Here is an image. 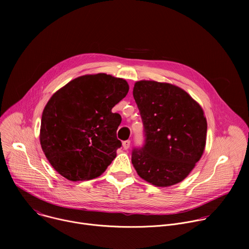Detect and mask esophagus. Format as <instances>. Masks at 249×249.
<instances>
[{"mask_svg":"<svg viewBox=\"0 0 249 249\" xmlns=\"http://www.w3.org/2000/svg\"><path fill=\"white\" fill-rule=\"evenodd\" d=\"M130 145H131V141L130 140H126L123 142V149L124 150H128L130 148Z\"/></svg>","mask_w":249,"mask_h":249,"instance_id":"34e87169","label":"esophagus"}]
</instances>
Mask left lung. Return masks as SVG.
I'll return each mask as SVG.
<instances>
[{
  "mask_svg": "<svg viewBox=\"0 0 249 249\" xmlns=\"http://www.w3.org/2000/svg\"><path fill=\"white\" fill-rule=\"evenodd\" d=\"M133 95L144 125L145 143L132 151V163L146 181L166 187L182 181L201 159L207 121L201 106L182 89L140 81Z\"/></svg>",
  "mask_w": 249,
  "mask_h": 249,
  "instance_id": "obj_1",
  "label": "left lung"
}]
</instances>
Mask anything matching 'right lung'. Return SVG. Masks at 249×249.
<instances>
[{
	"label": "right lung",
	"mask_w": 249,
	"mask_h": 249,
	"mask_svg": "<svg viewBox=\"0 0 249 249\" xmlns=\"http://www.w3.org/2000/svg\"><path fill=\"white\" fill-rule=\"evenodd\" d=\"M123 79L87 75L55 92L42 113L41 148L56 171L72 181L102 174L122 146L121 116L112 108L128 93Z\"/></svg>",
	"instance_id": "obj_1"
}]
</instances>
